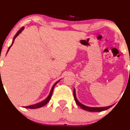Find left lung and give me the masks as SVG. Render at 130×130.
<instances>
[{
    "instance_id": "1",
    "label": "left lung",
    "mask_w": 130,
    "mask_h": 130,
    "mask_svg": "<svg viewBox=\"0 0 130 130\" xmlns=\"http://www.w3.org/2000/svg\"><path fill=\"white\" fill-rule=\"evenodd\" d=\"M74 100L76 101V103L77 104L78 106H79L81 108H82L83 110H85V111H90V112H101L102 111H105L107 110L108 108L111 107L112 105L109 106V107H87V106L81 104V103L79 102V101H77V98H76V92H75V90H74Z\"/></svg>"
}]
</instances>
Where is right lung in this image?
<instances>
[{"instance_id": "1", "label": "right lung", "mask_w": 130, "mask_h": 130, "mask_svg": "<svg viewBox=\"0 0 130 130\" xmlns=\"http://www.w3.org/2000/svg\"><path fill=\"white\" fill-rule=\"evenodd\" d=\"M23 29H24V27H23H23H22L21 28H20V29H19V31H18V32H17L16 34H15V36L14 37V38H13V40H12V44H11V46H10V47H9L8 50V51H9V50H10V47H11V46H12V45L13 44V43H14V39H15V37H16L17 36H18L19 35V34L20 33V32H22V31L23 30ZM8 51H7V53H8ZM59 81H57V82H56L55 83V84H54V85L53 86L52 88H51V91H50V93L49 96H48V98H46V99H45L44 101H42V102H40V103H38V104H35V105H29V106H27V107H25V108H29V109H35V108H39L42 107H43V106L45 105H46V104H48V102L50 101V100L51 99V96H52L53 91V89H54V87H55L56 84H57V83L59 82Z\"/></svg>"}]
</instances>
